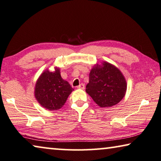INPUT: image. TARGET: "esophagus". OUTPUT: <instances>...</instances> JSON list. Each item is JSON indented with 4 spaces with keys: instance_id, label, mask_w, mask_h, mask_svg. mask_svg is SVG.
Instances as JSON below:
<instances>
[{
    "instance_id": "1",
    "label": "esophagus",
    "mask_w": 161,
    "mask_h": 161,
    "mask_svg": "<svg viewBox=\"0 0 161 161\" xmlns=\"http://www.w3.org/2000/svg\"><path fill=\"white\" fill-rule=\"evenodd\" d=\"M77 89H79V90H85V85L83 84H81L77 86Z\"/></svg>"
}]
</instances>
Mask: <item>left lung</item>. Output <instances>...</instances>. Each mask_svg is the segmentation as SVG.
Here are the masks:
<instances>
[{
  "label": "left lung",
  "instance_id": "obj_1",
  "mask_svg": "<svg viewBox=\"0 0 161 161\" xmlns=\"http://www.w3.org/2000/svg\"><path fill=\"white\" fill-rule=\"evenodd\" d=\"M126 91L125 78L114 65L103 61L92 68L86 92L100 108H110L119 103Z\"/></svg>",
  "mask_w": 161,
  "mask_h": 161
}]
</instances>
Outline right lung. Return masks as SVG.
<instances>
[{
  "mask_svg": "<svg viewBox=\"0 0 161 161\" xmlns=\"http://www.w3.org/2000/svg\"><path fill=\"white\" fill-rule=\"evenodd\" d=\"M74 89L61 76L60 69L44 70L37 79L34 96L41 106L50 111L62 108Z\"/></svg>",
  "mask_w": 161,
  "mask_h": 161,
  "instance_id": "obj_1",
  "label": "right lung"
}]
</instances>
